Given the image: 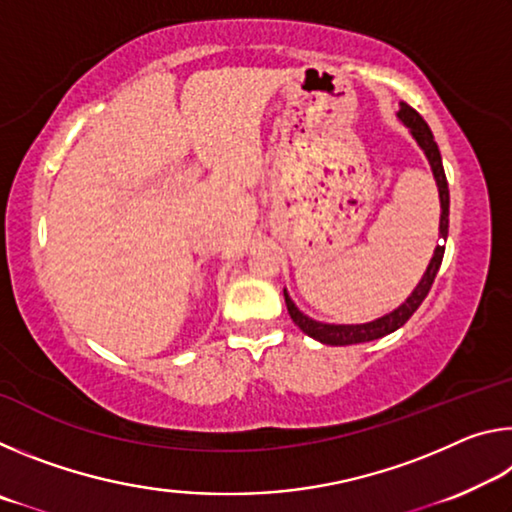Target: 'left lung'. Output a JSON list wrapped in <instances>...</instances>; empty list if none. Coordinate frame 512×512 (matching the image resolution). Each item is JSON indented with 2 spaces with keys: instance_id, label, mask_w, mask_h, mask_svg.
I'll use <instances>...</instances> for the list:
<instances>
[{
  "instance_id": "1",
  "label": "left lung",
  "mask_w": 512,
  "mask_h": 512,
  "mask_svg": "<svg viewBox=\"0 0 512 512\" xmlns=\"http://www.w3.org/2000/svg\"><path fill=\"white\" fill-rule=\"evenodd\" d=\"M397 119L409 128V133L413 135V140L418 142V146L424 153V158L429 160V167L433 173V180H436L438 187V196H440V225H438V237L447 241V232H449V187H447V178H445V169H443V158H440L438 144L433 140L431 128L427 126L418 112H415L411 106L406 103H400V110H397ZM443 255H445V246H436L433 250V257L424 271L422 280L418 282V287L411 291V296L406 298L400 307L393 309L391 314H384L381 318L370 320V323H359V325H336V323H320V320L309 318L307 314L296 307V302L291 300V296L284 289V302H287L289 316L293 323H296L302 332L311 339H316L325 345H354V343H368L381 339V336L393 334L395 329H400L406 320L413 316V311L422 305V300L427 298V293L431 289L433 280H436V273L440 264H443Z\"/></svg>"
}]
</instances>
